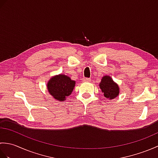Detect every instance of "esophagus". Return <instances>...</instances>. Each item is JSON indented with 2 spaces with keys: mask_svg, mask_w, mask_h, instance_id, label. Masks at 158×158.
<instances>
[{
  "mask_svg": "<svg viewBox=\"0 0 158 158\" xmlns=\"http://www.w3.org/2000/svg\"><path fill=\"white\" fill-rule=\"evenodd\" d=\"M82 81H83V82H89V81H90V79H89V78H83Z\"/></svg>",
  "mask_w": 158,
  "mask_h": 158,
  "instance_id": "34e87169",
  "label": "esophagus"
}]
</instances>
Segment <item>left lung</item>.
Listing matches in <instances>:
<instances>
[{"instance_id":"1","label":"left lung","mask_w":158,"mask_h":158,"mask_svg":"<svg viewBox=\"0 0 158 158\" xmlns=\"http://www.w3.org/2000/svg\"><path fill=\"white\" fill-rule=\"evenodd\" d=\"M99 87L106 98L112 100L119 96V87L109 75H105L102 77Z\"/></svg>"}]
</instances>
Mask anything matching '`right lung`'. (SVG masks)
I'll use <instances>...</instances> for the list:
<instances>
[{
	"label": "right lung",
	"mask_w": 158,
	"mask_h": 158,
	"mask_svg": "<svg viewBox=\"0 0 158 158\" xmlns=\"http://www.w3.org/2000/svg\"><path fill=\"white\" fill-rule=\"evenodd\" d=\"M75 81L64 74L52 77L48 84V91L53 98L58 101H64L66 97L71 94L75 86Z\"/></svg>",
	"instance_id": "right-lung-1"
}]
</instances>
